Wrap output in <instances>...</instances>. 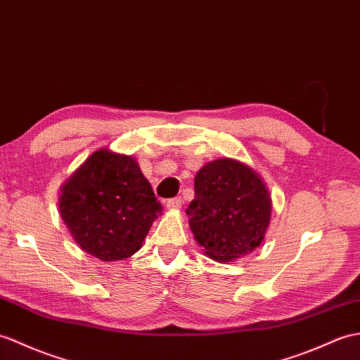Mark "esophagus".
<instances>
[{"label": "esophagus", "mask_w": 360, "mask_h": 360, "mask_svg": "<svg viewBox=\"0 0 360 360\" xmlns=\"http://www.w3.org/2000/svg\"><path fill=\"white\" fill-rule=\"evenodd\" d=\"M167 208H170V210H179V208L182 207V199L181 198H173V199H169L165 202Z\"/></svg>", "instance_id": "1"}]
</instances>
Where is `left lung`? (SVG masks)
Here are the masks:
<instances>
[{
    "instance_id": "1",
    "label": "left lung",
    "mask_w": 360,
    "mask_h": 360,
    "mask_svg": "<svg viewBox=\"0 0 360 360\" xmlns=\"http://www.w3.org/2000/svg\"><path fill=\"white\" fill-rule=\"evenodd\" d=\"M186 212L204 253L231 262L261 245L270 225L271 198L253 169L222 158L196 173L195 199Z\"/></svg>"
}]
</instances>
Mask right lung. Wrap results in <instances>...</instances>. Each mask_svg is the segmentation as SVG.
Wrapping results in <instances>:
<instances>
[{
	"label": "right lung",
	"instance_id": "add662e5",
	"mask_svg": "<svg viewBox=\"0 0 360 360\" xmlns=\"http://www.w3.org/2000/svg\"><path fill=\"white\" fill-rule=\"evenodd\" d=\"M136 160L101 148L64 182L61 219L75 242L105 262L135 255L161 213Z\"/></svg>",
	"mask_w": 360,
	"mask_h": 360
}]
</instances>
